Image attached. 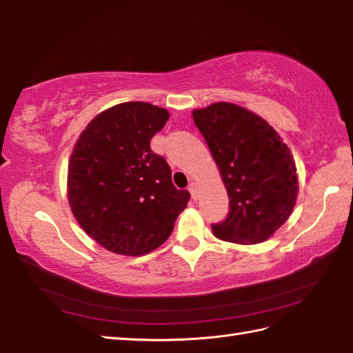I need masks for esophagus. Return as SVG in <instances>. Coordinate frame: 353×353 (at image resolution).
Returning a JSON list of instances; mask_svg holds the SVG:
<instances>
[{
  "label": "esophagus",
  "mask_w": 353,
  "mask_h": 353,
  "mask_svg": "<svg viewBox=\"0 0 353 353\" xmlns=\"http://www.w3.org/2000/svg\"><path fill=\"white\" fill-rule=\"evenodd\" d=\"M189 192H190V195H192V199L196 201L198 199V184L192 181L189 184Z\"/></svg>",
  "instance_id": "esophagus-1"
}]
</instances>
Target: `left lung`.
Masks as SVG:
<instances>
[{
	"label": "left lung",
	"mask_w": 353,
	"mask_h": 353,
	"mask_svg": "<svg viewBox=\"0 0 353 353\" xmlns=\"http://www.w3.org/2000/svg\"><path fill=\"white\" fill-rule=\"evenodd\" d=\"M228 193L218 239L253 245L267 241L291 216L299 176L290 148L268 121L245 108L218 102L192 112Z\"/></svg>",
	"instance_id": "8db88e82"
}]
</instances>
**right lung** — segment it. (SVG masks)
Segmentation results:
<instances>
[{"mask_svg":"<svg viewBox=\"0 0 353 353\" xmlns=\"http://www.w3.org/2000/svg\"><path fill=\"white\" fill-rule=\"evenodd\" d=\"M169 120L164 108L125 102L97 114L74 145L67 195L85 233L108 251L143 256L168 241L190 199L172 183L150 139Z\"/></svg>","mask_w":353,"mask_h":353,"instance_id":"add662e5","label":"right lung"}]
</instances>
